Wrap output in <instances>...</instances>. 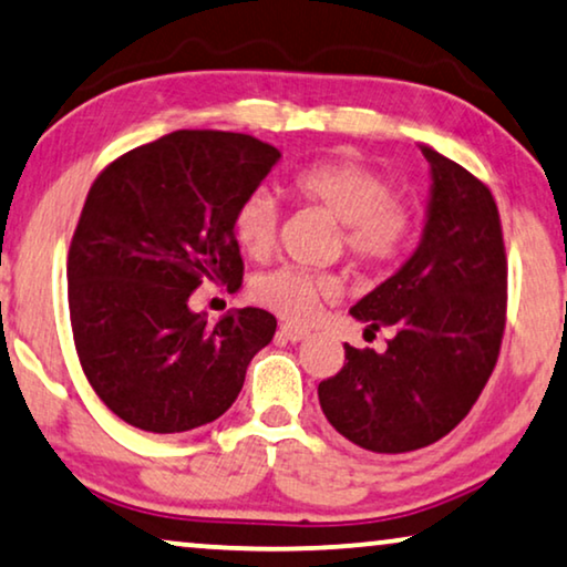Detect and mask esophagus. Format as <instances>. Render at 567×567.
<instances>
[{
    "mask_svg": "<svg viewBox=\"0 0 567 567\" xmlns=\"http://www.w3.org/2000/svg\"><path fill=\"white\" fill-rule=\"evenodd\" d=\"M280 339H285V341H290V344H298V341H302V339H308V331L306 329H298V326H290V323H285V326H280Z\"/></svg>",
    "mask_w": 567,
    "mask_h": 567,
    "instance_id": "esophagus-1",
    "label": "esophagus"
}]
</instances>
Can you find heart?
Masks as SVG:
<instances>
[{
    "instance_id": "b5f03b06",
    "label": "heart",
    "mask_w": 567,
    "mask_h": 567,
    "mask_svg": "<svg viewBox=\"0 0 567 567\" xmlns=\"http://www.w3.org/2000/svg\"><path fill=\"white\" fill-rule=\"evenodd\" d=\"M292 197L316 205L339 220L341 241L352 265L364 269L388 267L409 244L413 213L403 197L390 193L378 172L354 158H318L300 166L287 182ZM280 207L267 189H254L234 213V236L251 259H267L277 244ZM337 285L329 277L298 267H280L261 275L251 292L261 306L287 321H308L318 302L331 298Z\"/></svg>"
}]
</instances>
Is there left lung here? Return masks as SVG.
I'll use <instances>...</instances> for the list:
<instances>
[{
	"label": "left lung",
	"instance_id": "obj_1",
	"mask_svg": "<svg viewBox=\"0 0 567 567\" xmlns=\"http://www.w3.org/2000/svg\"><path fill=\"white\" fill-rule=\"evenodd\" d=\"M426 220L416 251L349 310L395 337L382 354L344 344V367L318 401L349 442L403 454L440 442L467 416L498 360L506 251L491 189L432 146Z\"/></svg>",
	"mask_w": 567,
	"mask_h": 567
}]
</instances>
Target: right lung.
<instances>
[{"label":"right lung","mask_w":567,"mask_h":567,"mask_svg":"<svg viewBox=\"0 0 567 567\" xmlns=\"http://www.w3.org/2000/svg\"><path fill=\"white\" fill-rule=\"evenodd\" d=\"M244 133L174 131L94 179L69 249V310L82 370L115 416L151 434L223 416L275 337L261 308L210 323L189 308L203 282L238 290L234 213L280 162Z\"/></svg>","instance_id":"right-lung-1"}]
</instances>
